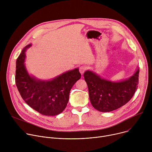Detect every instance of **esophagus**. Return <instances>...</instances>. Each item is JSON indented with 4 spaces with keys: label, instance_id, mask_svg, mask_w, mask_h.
Listing matches in <instances>:
<instances>
[{
    "label": "esophagus",
    "instance_id": "esophagus-1",
    "mask_svg": "<svg viewBox=\"0 0 152 152\" xmlns=\"http://www.w3.org/2000/svg\"><path fill=\"white\" fill-rule=\"evenodd\" d=\"M87 69V67L85 66H82L79 67V72L81 73V75H83L84 72L86 71V70Z\"/></svg>",
    "mask_w": 152,
    "mask_h": 152
}]
</instances>
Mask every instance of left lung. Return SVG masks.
Listing matches in <instances>:
<instances>
[{
    "instance_id": "1",
    "label": "left lung",
    "mask_w": 152,
    "mask_h": 152,
    "mask_svg": "<svg viewBox=\"0 0 152 152\" xmlns=\"http://www.w3.org/2000/svg\"><path fill=\"white\" fill-rule=\"evenodd\" d=\"M140 70L127 79L111 82L101 78L91 71H86L84 79L88 85L90 100L96 110L111 112L126 104L138 88Z\"/></svg>"
}]
</instances>
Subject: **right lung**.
Returning <instances> with one entry per match:
<instances>
[{
    "mask_svg": "<svg viewBox=\"0 0 152 152\" xmlns=\"http://www.w3.org/2000/svg\"><path fill=\"white\" fill-rule=\"evenodd\" d=\"M26 46L16 61L15 83L25 102L42 115L61 114L68 103L73 85L80 78L78 69L68 71L50 80H41L31 76L24 64Z\"/></svg>",
    "mask_w": 152,
    "mask_h": 152,
    "instance_id": "add662e5",
    "label": "right lung"
}]
</instances>
